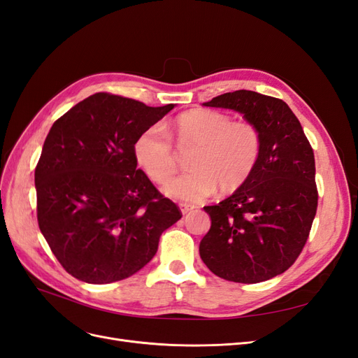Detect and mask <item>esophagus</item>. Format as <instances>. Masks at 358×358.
Returning a JSON list of instances; mask_svg holds the SVG:
<instances>
[{
  "mask_svg": "<svg viewBox=\"0 0 358 358\" xmlns=\"http://www.w3.org/2000/svg\"><path fill=\"white\" fill-rule=\"evenodd\" d=\"M179 208H180V212H182L183 215H187V213H189L192 209H196V206H194V204H187V203H180Z\"/></svg>",
  "mask_w": 358,
  "mask_h": 358,
  "instance_id": "obj_1",
  "label": "esophagus"
}]
</instances>
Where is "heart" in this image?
<instances>
[{"label":"heart","mask_w":358,"mask_h":358,"mask_svg":"<svg viewBox=\"0 0 358 358\" xmlns=\"http://www.w3.org/2000/svg\"><path fill=\"white\" fill-rule=\"evenodd\" d=\"M176 145L189 155L192 170L166 183L167 196L196 203L222 192L241 188L252 175L262 154V133L248 121H233L230 115L197 109L182 113L175 125ZM137 164L157 183L169 180L178 170L179 157L167 128L154 124L134 143Z\"/></svg>","instance_id":"b5f03b06"}]
</instances>
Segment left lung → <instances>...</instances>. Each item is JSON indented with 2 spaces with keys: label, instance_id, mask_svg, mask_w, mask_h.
Listing matches in <instances>:
<instances>
[{
  "label": "left lung",
  "instance_id": "1",
  "mask_svg": "<svg viewBox=\"0 0 358 358\" xmlns=\"http://www.w3.org/2000/svg\"><path fill=\"white\" fill-rule=\"evenodd\" d=\"M204 106L242 113L262 133V154L241 188L204 206L212 224L200 257L222 279L263 282L291 267L308 241L318 206L313 150L282 100L241 90Z\"/></svg>",
  "mask_w": 358,
  "mask_h": 358
}]
</instances>
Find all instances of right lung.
<instances>
[{
    "mask_svg": "<svg viewBox=\"0 0 358 358\" xmlns=\"http://www.w3.org/2000/svg\"><path fill=\"white\" fill-rule=\"evenodd\" d=\"M173 107L99 92L52 125L34 175L37 220L76 279L110 284L134 275L157 254L161 233L182 218L134 157L137 137Z\"/></svg>",
    "mask_w": 358,
    "mask_h": 358,
    "instance_id": "obj_1",
    "label": "right lung"
}]
</instances>
